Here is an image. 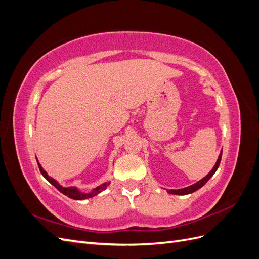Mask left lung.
Returning a JSON list of instances; mask_svg holds the SVG:
<instances>
[{"label": "left lung", "mask_w": 259, "mask_h": 259, "mask_svg": "<svg viewBox=\"0 0 259 259\" xmlns=\"http://www.w3.org/2000/svg\"><path fill=\"white\" fill-rule=\"evenodd\" d=\"M222 153H223V150L221 151V154H219L218 159H217V162H216V164L214 165V167L211 168V170L209 171V173H208L204 178H202L201 180H199L198 183H195V184H193V185H191V186H189V187L183 188V189H177V190L170 189V190H167V192H168V193H170V194H180V195H185V194H189V193H192V192H194V191H197L198 189H200V188H202L203 186H204V185L208 182V179L215 174V171L217 170V168H218V166H219V164H221Z\"/></svg>", "instance_id": "8db88e82"}]
</instances>
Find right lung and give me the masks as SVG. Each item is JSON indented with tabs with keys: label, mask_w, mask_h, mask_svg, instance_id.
Returning a JSON list of instances; mask_svg holds the SVG:
<instances>
[{
	"label": "right lung",
	"mask_w": 259,
	"mask_h": 259,
	"mask_svg": "<svg viewBox=\"0 0 259 259\" xmlns=\"http://www.w3.org/2000/svg\"><path fill=\"white\" fill-rule=\"evenodd\" d=\"M37 165H38V168H40L41 170V174L49 180V182L56 188L57 190H59L61 193H64L65 195H67V197L71 198L73 200H85V199H90V198H93L95 197V195H97L98 193H100L103 190H105L107 186L110 184V183H105L103 185H100L98 187H96L95 189H93L90 193H84V192H81L79 189H77L76 187H62L60 186L56 180H55L54 178H52L51 176L48 175V173L43 169V167L41 166V164L37 162Z\"/></svg>",
	"instance_id": "1"
}]
</instances>
